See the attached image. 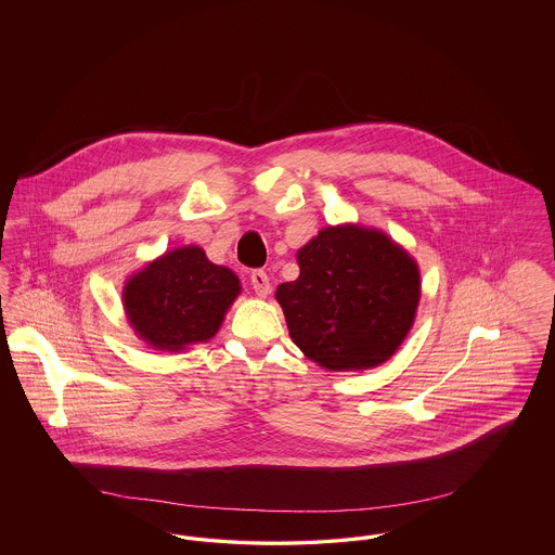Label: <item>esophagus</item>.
<instances>
[{"instance_id": "34e87169", "label": "esophagus", "mask_w": 555, "mask_h": 555, "mask_svg": "<svg viewBox=\"0 0 555 555\" xmlns=\"http://www.w3.org/2000/svg\"><path fill=\"white\" fill-rule=\"evenodd\" d=\"M249 281H251V287H254L258 297H266L270 293V279H268L264 270H254Z\"/></svg>"}]
</instances>
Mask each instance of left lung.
<instances>
[{
    "mask_svg": "<svg viewBox=\"0 0 555 555\" xmlns=\"http://www.w3.org/2000/svg\"><path fill=\"white\" fill-rule=\"evenodd\" d=\"M299 276L276 289L291 339L335 372L387 362L410 333L421 272L376 229L326 227L297 251Z\"/></svg>",
    "mask_w": 555,
    "mask_h": 555,
    "instance_id": "left-lung-1",
    "label": "left lung"
}]
</instances>
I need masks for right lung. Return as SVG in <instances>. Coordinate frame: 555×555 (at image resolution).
Wrapping results in <instances>:
<instances>
[{"instance_id": "1", "label": "right lung", "mask_w": 555, "mask_h": 555, "mask_svg": "<svg viewBox=\"0 0 555 555\" xmlns=\"http://www.w3.org/2000/svg\"><path fill=\"white\" fill-rule=\"evenodd\" d=\"M238 293L233 270L211 264L202 247L186 245L132 274L122 304L139 339L154 349L183 351L218 333Z\"/></svg>"}]
</instances>
